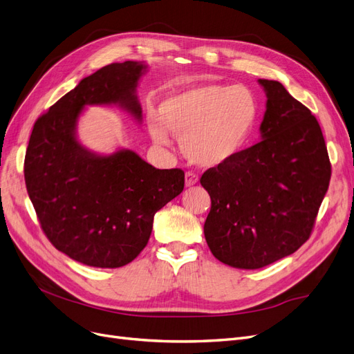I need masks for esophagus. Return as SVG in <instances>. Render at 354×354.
Returning <instances> with one entry per match:
<instances>
[{
	"mask_svg": "<svg viewBox=\"0 0 354 354\" xmlns=\"http://www.w3.org/2000/svg\"><path fill=\"white\" fill-rule=\"evenodd\" d=\"M198 182V176L195 175V174H192V172H187L185 174V185L187 187H192V185H195Z\"/></svg>",
	"mask_w": 354,
	"mask_h": 354,
	"instance_id": "esophagus-1",
	"label": "esophagus"
}]
</instances>
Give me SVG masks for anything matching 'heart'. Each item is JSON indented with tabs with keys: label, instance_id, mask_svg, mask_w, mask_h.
I'll use <instances>...</instances> for the list:
<instances>
[{
	"label": "heart",
	"instance_id": "b5f03b06",
	"mask_svg": "<svg viewBox=\"0 0 354 354\" xmlns=\"http://www.w3.org/2000/svg\"><path fill=\"white\" fill-rule=\"evenodd\" d=\"M259 115L251 90L234 84H200L169 93L160 118L151 115L153 140L167 142V129L180 138V149L200 166H218L234 159L250 141Z\"/></svg>",
	"mask_w": 354,
	"mask_h": 354
}]
</instances>
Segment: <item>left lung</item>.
<instances>
[{
  "instance_id": "1",
  "label": "left lung",
  "mask_w": 354,
  "mask_h": 354,
  "mask_svg": "<svg viewBox=\"0 0 354 354\" xmlns=\"http://www.w3.org/2000/svg\"><path fill=\"white\" fill-rule=\"evenodd\" d=\"M258 83L267 95L261 141L200 179L212 198L207 245L242 270L276 263L309 239L331 179L317 118L281 83Z\"/></svg>"
}]
</instances>
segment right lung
Returning a JSON list of instances; mask_svg holds the SVG:
<instances>
[{
    "label": "right lung",
    "mask_w": 354,
    "mask_h": 354,
    "mask_svg": "<svg viewBox=\"0 0 354 354\" xmlns=\"http://www.w3.org/2000/svg\"><path fill=\"white\" fill-rule=\"evenodd\" d=\"M147 64L113 62L83 78L33 125L24 180L39 223L58 251L118 268L146 248L154 214L182 192L180 169H156L133 151H90L77 140L83 109L116 104L142 120L137 86Z\"/></svg>",
    "instance_id": "right-lung-1"
}]
</instances>
